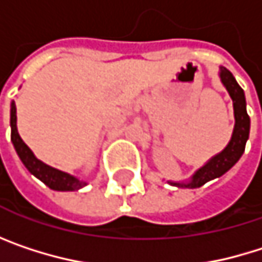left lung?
I'll return each instance as SVG.
<instances>
[{"label":"left lung","mask_w":262,"mask_h":262,"mask_svg":"<svg viewBox=\"0 0 262 262\" xmlns=\"http://www.w3.org/2000/svg\"><path fill=\"white\" fill-rule=\"evenodd\" d=\"M220 79L225 88L228 89L232 103H234V117H235V126L232 132V138L229 144L214 158H211L203 167H200L188 182H168L178 188H199L206 182L223 176L226 171H229L241 158L246 148V142L249 139L250 130V118L246 111V97L241 86L236 83L235 77L229 70L225 67H220Z\"/></svg>","instance_id":"obj_1"}]
</instances>
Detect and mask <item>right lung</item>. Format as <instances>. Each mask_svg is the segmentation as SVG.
Segmentation results:
<instances>
[{"label": "right lung", "instance_id": "add662e5", "mask_svg": "<svg viewBox=\"0 0 262 262\" xmlns=\"http://www.w3.org/2000/svg\"><path fill=\"white\" fill-rule=\"evenodd\" d=\"M10 127H12V142H13V147H15L19 159L26 165L27 170L33 176H36L39 181H42L48 188L56 189V191H77L86 185L84 181H79L77 178H74L68 173H63L57 168H53V167L43 164L33 155V151L28 148V145L21 139V136L18 133L15 101H12V104H10Z\"/></svg>", "mask_w": 262, "mask_h": 262}]
</instances>
